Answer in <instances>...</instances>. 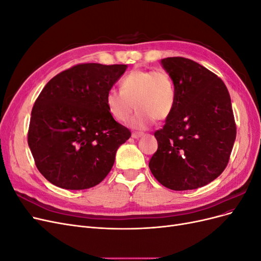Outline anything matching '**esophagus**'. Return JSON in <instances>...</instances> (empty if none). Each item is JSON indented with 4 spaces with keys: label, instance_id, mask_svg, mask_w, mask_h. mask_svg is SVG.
I'll list each match as a JSON object with an SVG mask.
<instances>
[{
    "label": "esophagus",
    "instance_id": "34e87169",
    "mask_svg": "<svg viewBox=\"0 0 261 261\" xmlns=\"http://www.w3.org/2000/svg\"><path fill=\"white\" fill-rule=\"evenodd\" d=\"M144 134L143 133H138V132H134L133 134H132V137L134 138V139H138V138H140L141 136H143Z\"/></svg>",
    "mask_w": 261,
    "mask_h": 261
}]
</instances>
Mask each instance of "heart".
Here are the masks:
<instances>
[{
  "label": "heart",
  "mask_w": 261,
  "mask_h": 261,
  "mask_svg": "<svg viewBox=\"0 0 261 261\" xmlns=\"http://www.w3.org/2000/svg\"><path fill=\"white\" fill-rule=\"evenodd\" d=\"M176 100L175 85L163 69H133L121 81V90L110 89L106 96L109 113L117 122H126L134 110L129 126L146 129L154 120H165L173 111Z\"/></svg>",
  "instance_id": "b5f03b06"
}]
</instances>
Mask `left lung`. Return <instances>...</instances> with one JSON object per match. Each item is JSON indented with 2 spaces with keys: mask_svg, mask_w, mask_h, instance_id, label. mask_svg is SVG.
<instances>
[{
  "mask_svg": "<svg viewBox=\"0 0 261 261\" xmlns=\"http://www.w3.org/2000/svg\"><path fill=\"white\" fill-rule=\"evenodd\" d=\"M161 64L175 85L176 100L149 162L156 180L173 191L207 185L224 171L236 138L230 93L216 74L189 59Z\"/></svg>",
  "mask_w": 261,
  "mask_h": 261,
  "instance_id": "left-lung-1",
  "label": "left lung"
}]
</instances>
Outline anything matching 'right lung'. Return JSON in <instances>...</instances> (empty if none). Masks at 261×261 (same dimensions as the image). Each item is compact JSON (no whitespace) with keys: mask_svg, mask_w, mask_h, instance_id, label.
Returning a JSON list of instances; mask_svg holds the SVG:
<instances>
[{"mask_svg":"<svg viewBox=\"0 0 261 261\" xmlns=\"http://www.w3.org/2000/svg\"><path fill=\"white\" fill-rule=\"evenodd\" d=\"M127 65L86 63L54 76L31 111L28 145L39 172L53 185L78 191L98 185L130 137L106 105Z\"/></svg>","mask_w":261,"mask_h":261,"instance_id":"right-lung-1","label":"right lung"}]
</instances>
